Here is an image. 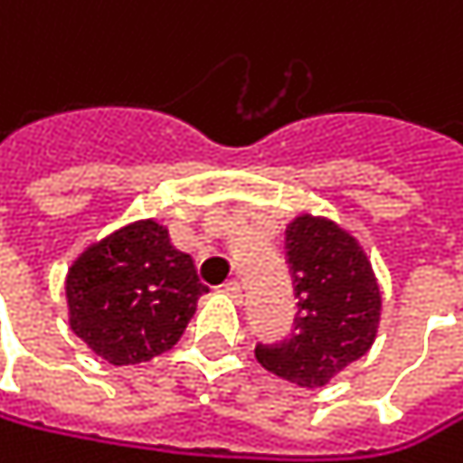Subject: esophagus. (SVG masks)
Returning a JSON list of instances; mask_svg holds the SVG:
<instances>
[{"mask_svg": "<svg viewBox=\"0 0 463 463\" xmlns=\"http://www.w3.org/2000/svg\"><path fill=\"white\" fill-rule=\"evenodd\" d=\"M224 293L233 298L236 304H241V298H244V290H241V282H236V279H230V282H224Z\"/></svg>", "mask_w": 463, "mask_h": 463, "instance_id": "esophagus-1", "label": "esophagus"}]
</instances>
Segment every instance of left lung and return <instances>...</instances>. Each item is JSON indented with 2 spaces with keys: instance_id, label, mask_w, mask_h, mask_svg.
Masks as SVG:
<instances>
[{
  "instance_id": "1",
  "label": "left lung",
  "mask_w": 463,
  "mask_h": 463,
  "mask_svg": "<svg viewBox=\"0 0 463 463\" xmlns=\"http://www.w3.org/2000/svg\"><path fill=\"white\" fill-rule=\"evenodd\" d=\"M298 317L282 345H258L255 355L271 374L323 388L377 339L383 293L358 239L328 216L301 211L285 230Z\"/></svg>"
}]
</instances>
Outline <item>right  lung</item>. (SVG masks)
I'll return each mask as SVG.
<instances>
[{
	"instance_id": "1",
	"label": "right lung",
	"mask_w": 463,
	"mask_h": 463,
	"mask_svg": "<svg viewBox=\"0 0 463 463\" xmlns=\"http://www.w3.org/2000/svg\"><path fill=\"white\" fill-rule=\"evenodd\" d=\"M203 293L194 260L156 219H135L89 244L64 279L72 334L113 366L167 353Z\"/></svg>"
}]
</instances>
